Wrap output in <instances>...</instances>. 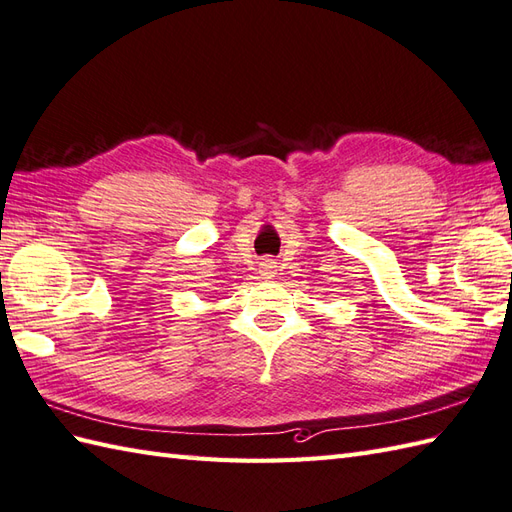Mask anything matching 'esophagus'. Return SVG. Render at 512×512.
Instances as JSON below:
<instances>
[{
    "instance_id": "34e87169",
    "label": "esophagus",
    "mask_w": 512,
    "mask_h": 512,
    "mask_svg": "<svg viewBox=\"0 0 512 512\" xmlns=\"http://www.w3.org/2000/svg\"><path fill=\"white\" fill-rule=\"evenodd\" d=\"M261 272H264L266 277H272V274L277 272V261H272V259L261 261Z\"/></svg>"
}]
</instances>
